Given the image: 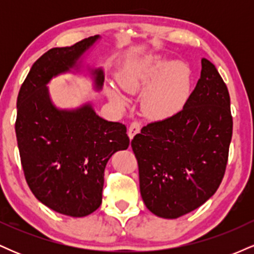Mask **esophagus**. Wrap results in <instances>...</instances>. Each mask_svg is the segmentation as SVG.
Segmentation results:
<instances>
[{
    "instance_id": "34e87169",
    "label": "esophagus",
    "mask_w": 254,
    "mask_h": 254,
    "mask_svg": "<svg viewBox=\"0 0 254 254\" xmlns=\"http://www.w3.org/2000/svg\"><path fill=\"white\" fill-rule=\"evenodd\" d=\"M139 130H141V123H139V122H133V123H131L129 130H127V136H129V138L132 139L135 135L139 132Z\"/></svg>"
}]
</instances>
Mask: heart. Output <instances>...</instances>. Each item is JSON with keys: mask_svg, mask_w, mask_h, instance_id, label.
I'll list each match as a JSON object with an SVG mask.
<instances>
[{"mask_svg": "<svg viewBox=\"0 0 254 254\" xmlns=\"http://www.w3.org/2000/svg\"><path fill=\"white\" fill-rule=\"evenodd\" d=\"M125 93H142L141 107L154 121L170 118L186 103L190 93V69L182 62H170L160 55L147 56L131 64L118 77ZM109 100L118 109L127 106V99L113 84L105 88Z\"/></svg>", "mask_w": 254, "mask_h": 254, "instance_id": "heart-1", "label": "heart"}]
</instances>
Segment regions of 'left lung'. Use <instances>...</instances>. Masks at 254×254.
I'll return each instance as SVG.
<instances>
[{
  "label": "left lung",
  "instance_id": "left-lung-1",
  "mask_svg": "<svg viewBox=\"0 0 254 254\" xmlns=\"http://www.w3.org/2000/svg\"><path fill=\"white\" fill-rule=\"evenodd\" d=\"M232 132L228 89L202 58L200 78L183 110L145 125L131 141L145 206L178 218L205 203L222 182Z\"/></svg>",
  "mask_w": 254,
  "mask_h": 254
}]
</instances>
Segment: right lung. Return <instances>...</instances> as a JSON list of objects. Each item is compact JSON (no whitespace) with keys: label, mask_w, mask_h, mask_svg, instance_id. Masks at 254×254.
<instances>
[{"label":"right lung","mask_w":254,"mask_h":254,"mask_svg":"<svg viewBox=\"0 0 254 254\" xmlns=\"http://www.w3.org/2000/svg\"><path fill=\"white\" fill-rule=\"evenodd\" d=\"M100 39L94 36L45 52L32 65L16 101L15 132L26 182L44 205L71 217L100 206L107 161L130 143L125 125L98 116L92 101L61 109L48 87L60 75L86 72L100 92L104 69L84 64Z\"/></svg>","instance_id":"right-lung-1"}]
</instances>
